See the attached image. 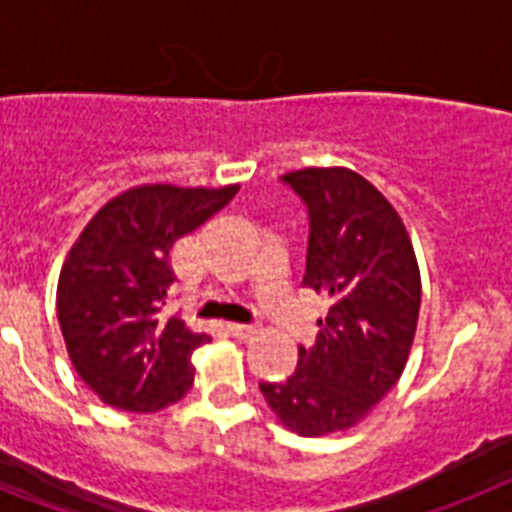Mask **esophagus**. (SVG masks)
<instances>
[{
  "mask_svg": "<svg viewBox=\"0 0 512 512\" xmlns=\"http://www.w3.org/2000/svg\"><path fill=\"white\" fill-rule=\"evenodd\" d=\"M231 336L236 338H252L257 333V325H244V322H231Z\"/></svg>",
  "mask_w": 512,
  "mask_h": 512,
  "instance_id": "34e87169",
  "label": "esophagus"
}]
</instances>
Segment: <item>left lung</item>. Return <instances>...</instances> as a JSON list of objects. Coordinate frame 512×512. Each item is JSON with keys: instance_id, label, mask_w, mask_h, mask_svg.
Wrapping results in <instances>:
<instances>
[{"instance_id": "8db88e82", "label": "left lung", "mask_w": 512, "mask_h": 512, "mask_svg": "<svg viewBox=\"0 0 512 512\" xmlns=\"http://www.w3.org/2000/svg\"><path fill=\"white\" fill-rule=\"evenodd\" d=\"M307 205L302 286L330 299L296 372L260 382L273 414L291 432L320 437L359 424L401 377L414 343L422 278L409 231L375 184L351 169H302L281 176Z\"/></svg>"}]
</instances>
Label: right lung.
Wrapping results in <instances>:
<instances>
[{"instance_id":"obj_1","label":"right lung","mask_w":512,"mask_h":512,"mask_svg":"<svg viewBox=\"0 0 512 512\" xmlns=\"http://www.w3.org/2000/svg\"><path fill=\"white\" fill-rule=\"evenodd\" d=\"M236 192V184L132 187L77 236L59 273V328L77 375L103 403L148 414L192 388V351L210 336L163 315L176 281L171 252Z\"/></svg>"}]
</instances>
